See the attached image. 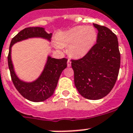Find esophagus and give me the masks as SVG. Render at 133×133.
<instances>
[{
	"instance_id": "esophagus-1",
	"label": "esophagus",
	"mask_w": 133,
	"mask_h": 133,
	"mask_svg": "<svg viewBox=\"0 0 133 133\" xmlns=\"http://www.w3.org/2000/svg\"><path fill=\"white\" fill-rule=\"evenodd\" d=\"M67 64H68V67L71 66V61H70V59L68 60V62H67Z\"/></svg>"
}]
</instances>
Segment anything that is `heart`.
Listing matches in <instances>:
<instances>
[{
	"label": "heart",
	"instance_id": "heart-1",
	"mask_svg": "<svg viewBox=\"0 0 133 133\" xmlns=\"http://www.w3.org/2000/svg\"><path fill=\"white\" fill-rule=\"evenodd\" d=\"M97 39V32L92 26H76L59 34L57 46H67L69 55L81 57L91 49Z\"/></svg>",
	"mask_w": 133,
	"mask_h": 133
}]
</instances>
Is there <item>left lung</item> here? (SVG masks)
Wrapping results in <instances>:
<instances>
[{"label": "left lung", "instance_id": "1", "mask_svg": "<svg viewBox=\"0 0 133 133\" xmlns=\"http://www.w3.org/2000/svg\"><path fill=\"white\" fill-rule=\"evenodd\" d=\"M93 25L98 30L97 43L83 57L71 61L79 93L86 99L97 100L106 96L115 85L120 53L116 35L107 27Z\"/></svg>", "mask_w": 133, "mask_h": 133}]
</instances>
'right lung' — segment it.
<instances>
[{
  "mask_svg": "<svg viewBox=\"0 0 133 133\" xmlns=\"http://www.w3.org/2000/svg\"><path fill=\"white\" fill-rule=\"evenodd\" d=\"M52 34H48L44 29L41 27H29L20 31L18 34L12 38L8 55V65L10 70L11 77L13 83L20 94L29 101L33 102L43 101L49 98L54 92L57 84L61 72L67 67L66 58L55 59L48 57L42 74L37 80L33 82L27 83L21 81L17 77L11 59V46L15 42L32 37H42L51 40Z\"/></svg>",
  "mask_w": 133,
  "mask_h": 133,
  "instance_id": "1",
  "label": "right lung"
}]
</instances>
